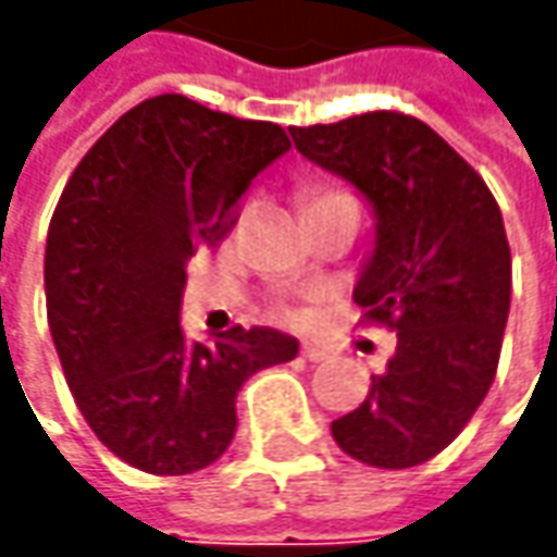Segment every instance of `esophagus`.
I'll return each instance as SVG.
<instances>
[{
	"label": "esophagus",
	"instance_id": "obj_1",
	"mask_svg": "<svg viewBox=\"0 0 557 557\" xmlns=\"http://www.w3.org/2000/svg\"><path fill=\"white\" fill-rule=\"evenodd\" d=\"M300 354H304V359H310V362H322V359L329 356V350H325V347H319V344H304V347H300Z\"/></svg>",
	"mask_w": 557,
	"mask_h": 557
}]
</instances>
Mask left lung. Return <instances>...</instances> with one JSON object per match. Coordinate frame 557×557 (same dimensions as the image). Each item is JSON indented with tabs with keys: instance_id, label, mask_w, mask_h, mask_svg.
<instances>
[{
	"instance_id": "1",
	"label": "left lung",
	"mask_w": 557,
	"mask_h": 557,
	"mask_svg": "<svg viewBox=\"0 0 557 557\" xmlns=\"http://www.w3.org/2000/svg\"><path fill=\"white\" fill-rule=\"evenodd\" d=\"M294 148L347 180L374 216L354 300L396 332L387 372L332 437L374 468L446 449L490 391L511 304V250L481 176L416 117L372 111L290 126Z\"/></svg>"
}]
</instances>
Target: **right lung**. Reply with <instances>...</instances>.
<instances>
[{"mask_svg":"<svg viewBox=\"0 0 557 557\" xmlns=\"http://www.w3.org/2000/svg\"><path fill=\"white\" fill-rule=\"evenodd\" d=\"M290 148L282 126L185 96L136 104L86 151L46 238V310L76 406L96 437L148 474H191L235 437V396L300 344L180 322L185 267L228 232L257 173Z\"/></svg>","mask_w":557,"mask_h":557,"instance_id":"1","label":"right lung"}]
</instances>
